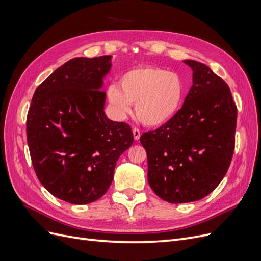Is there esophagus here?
<instances>
[{
    "label": "esophagus",
    "mask_w": 261,
    "mask_h": 261,
    "mask_svg": "<svg viewBox=\"0 0 261 261\" xmlns=\"http://www.w3.org/2000/svg\"><path fill=\"white\" fill-rule=\"evenodd\" d=\"M133 135H134V139L139 140V138H140V130L138 128H134L133 129Z\"/></svg>",
    "instance_id": "obj_1"
}]
</instances>
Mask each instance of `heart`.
<instances>
[{
  "label": "heart",
  "mask_w": 261,
  "mask_h": 261,
  "mask_svg": "<svg viewBox=\"0 0 261 261\" xmlns=\"http://www.w3.org/2000/svg\"><path fill=\"white\" fill-rule=\"evenodd\" d=\"M121 87L111 85L109 102L120 116L135 106L139 121L149 127H160L180 111L186 97V84L180 75L155 66H141L125 72Z\"/></svg>",
  "instance_id": "b5f03b06"
}]
</instances>
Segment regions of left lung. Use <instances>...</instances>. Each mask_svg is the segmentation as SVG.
I'll use <instances>...</instances> for the list:
<instances>
[{"label":"left lung","instance_id":"8db88e82","mask_svg":"<svg viewBox=\"0 0 261 261\" xmlns=\"http://www.w3.org/2000/svg\"><path fill=\"white\" fill-rule=\"evenodd\" d=\"M184 63L193 69V86L180 111L140 137L149 185L171 203L197 201L216 189L235 147L238 109L227 84L200 62Z\"/></svg>","mask_w":261,"mask_h":261}]
</instances>
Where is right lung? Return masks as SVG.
<instances>
[{"label": "right lung", "instance_id": "obj_1", "mask_svg": "<svg viewBox=\"0 0 261 261\" xmlns=\"http://www.w3.org/2000/svg\"><path fill=\"white\" fill-rule=\"evenodd\" d=\"M111 55L75 58L38 86L27 115L33 167L44 188L74 204L96 201L111 185L116 161L134 141L130 126L113 122L101 88Z\"/></svg>", "mask_w": 261, "mask_h": 261}]
</instances>
